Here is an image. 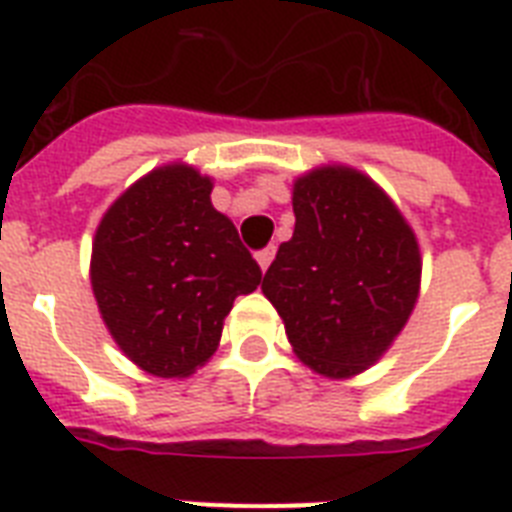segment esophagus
<instances>
[{"label":"esophagus","mask_w":512,"mask_h":512,"mask_svg":"<svg viewBox=\"0 0 512 512\" xmlns=\"http://www.w3.org/2000/svg\"><path fill=\"white\" fill-rule=\"evenodd\" d=\"M275 251H277L275 245H267V248H264V251L256 253V261H259L261 272H267L269 264H272V259H275Z\"/></svg>","instance_id":"1"}]
</instances>
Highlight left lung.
<instances>
[{
  "instance_id": "obj_1",
  "label": "left lung",
  "mask_w": 512,
  "mask_h": 512,
  "mask_svg": "<svg viewBox=\"0 0 512 512\" xmlns=\"http://www.w3.org/2000/svg\"><path fill=\"white\" fill-rule=\"evenodd\" d=\"M296 230L261 290L304 365L351 378L375 365L410 320L420 248L402 211L370 177L322 166L293 182Z\"/></svg>"
}]
</instances>
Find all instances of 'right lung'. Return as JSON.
I'll return each mask as SVG.
<instances>
[{"instance_id": "right-lung-1", "label": "right lung", "mask_w": 512, "mask_h": 512, "mask_svg": "<svg viewBox=\"0 0 512 512\" xmlns=\"http://www.w3.org/2000/svg\"><path fill=\"white\" fill-rule=\"evenodd\" d=\"M214 182L169 163L105 211L92 243V290L113 341L158 378L206 365L237 296L261 269L235 224L211 206Z\"/></svg>"}]
</instances>
